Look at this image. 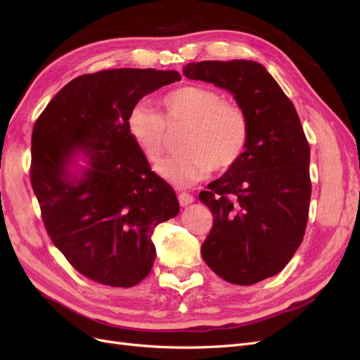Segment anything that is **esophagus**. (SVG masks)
<instances>
[{"label": "esophagus", "mask_w": 360, "mask_h": 360, "mask_svg": "<svg viewBox=\"0 0 360 360\" xmlns=\"http://www.w3.org/2000/svg\"><path fill=\"white\" fill-rule=\"evenodd\" d=\"M179 202H180L181 207H184V205L193 202V197H192L191 193H188V192H180L179 193Z\"/></svg>", "instance_id": "esophagus-1"}]
</instances>
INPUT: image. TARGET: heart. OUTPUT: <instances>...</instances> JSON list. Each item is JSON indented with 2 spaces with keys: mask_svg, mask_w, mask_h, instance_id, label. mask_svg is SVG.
Instances as JSON below:
<instances>
[{
  "mask_svg": "<svg viewBox=\"0 0 360 360\" xmlns=\"http://www.w3.org/2000/svg\"><path fill=\"white\" fill-rule=\"evenodd\" d=\"M162 114L139 103L130 110L126 124L130 138L151 163L167 151V127L188 126L180 156L160 163L159 176L176 186H191L214 169L225 172L245 155L249 136L243 108L201 85H181L162 102Z\"/></svg>",
  "mask_w": 360,
  "mask_h": 360,
  "instance_id": "obj_1",
  "label": "heart"
}]
</instances>
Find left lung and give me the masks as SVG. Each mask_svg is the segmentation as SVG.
<instances>
[{"instance_id":"obj_1","label":"left lung","mask_w":360,"mask_h":360,"mask_svg":"<svg viewBox=\"0 0 360 360\" xmlns=\"http://www.w3.org/2000/svg\"><path fill=\"white\" fill-rule=\"evenodd\" d=\"M183 73L233 93L248 117L245 155L200 192L213 214L201 255L230 284H257L279 274L303 240L311 200L308 139L296 108L261 64L201 61Z\"/></svg>"}]
</instances>
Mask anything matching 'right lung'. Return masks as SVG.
Listing matches in <instances>:
<instances>
[{"label": "right lung", "mask_w": 360, "mask_h": 360, "mask_svg": "<svg viewBox=\"0 0 360 360\" xmlns=\"http://www.w3.org/2000/svg\"><path fill=\"white\" fill-rule=\"evenodd\" d=\"M180 79L176 70L155 69L82 75L53 96L32 127L30 180L48 236L97 284H139L155 263L156 225L179 213L176 192L151 171L126 120L146 94ZM78 153L89 168L69 178Z\"/></svg>", "instance_id": "1"}]
</instances>
